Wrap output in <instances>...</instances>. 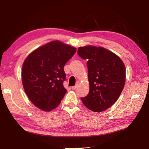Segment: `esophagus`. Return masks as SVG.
<instances>
[{
  "instance_id": "1",
  "label": "esophagus",
  "mask_w": 149,
  "mask_h": 149,
  "mask_svg": "<svg viewBox=\"0 0 149 149\" xmlns=\"http://www.w3.org/2000/svg\"><path fill=\"white\" fill-rule=\"evenodd\" d=\"M77 86H78V83H77V84L75 85V86H72V90H75L76 89V88H77Z\"/></svg>"
}]
</instances>
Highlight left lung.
<instances>
[{
    "instance_id": "left-lung-1",
    "label": "left lung",
    "mask_w": 149,
    "mask_h": 149,
    "mask_svg": "<svg viewBox=\"0 0 149 149\" xmlns=\"http://www.w3.org/2000/svg\"><path fill=\"white\" fill-rule=\"evenodd\" d=\"M77 53L87 60L90 91L81 98L88 109L101 112L118 100L125 82V67L115 54L101 47H79Z\"/></svg>"
}]
</instances>
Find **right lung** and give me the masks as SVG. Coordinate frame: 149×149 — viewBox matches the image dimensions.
I'll return each instance as SVG.
<instances>
[{"instance_id":"obj_1","label":"right lung","mask_w":149,"mask_h":149,"mask_svg":"<svg viewBox=\"0 0 149 149\" xmlns=\"http://www.w3.org/2000/svg\"><path fill=\"white\" fill-rule=\"evenodd\" d=\"M76 48L58 40L34 50L22 66L25 92L39 109L50 111L59 106L66 93L64 66L76 52Z\"/></svg>"}]
</instances>
